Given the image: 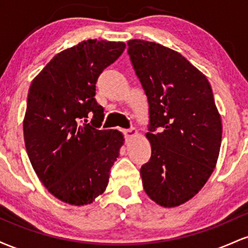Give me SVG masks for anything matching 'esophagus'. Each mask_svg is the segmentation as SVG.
Returning a JSON list of instances; mask_svg holds the SVG:
<instances>
[{
	"label": "esophagus",
	"mask_w": 248,
	"mask_h": 248,
	"mask_svg": "<svg viewBox=\"0 0 248 248\" xmlns=\"http://www.w3.org/2000/svg\"><path fill=\"white\" fill-rule=\"evenodd\" d=\"M124 136H126V139H130L133 138V136L138 135V130H136L135 128H130V129L124 130Z\"/></svg>",
	"instance_id": "obj_1"
}]
</instances>
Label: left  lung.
<instances>
[{"label":"left lung","mask_w":248,"mask_h":248,"mask_svg":"<svg viewBox=\"0 0 248 248\" xmlns=\"http://www.w3.org/2000/svg\"><path fill=\"white\" fill-rule=\"evenodd\" d=\"M127 45L149 104L143 189L158 205L178 206L197 195L217 164L223 127L211 85L177 51L141 39Z\"/></svg>","instance_id":"1"}]
</instances>
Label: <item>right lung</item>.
Instances as JSON below:
<instances>
[{
    "label": "right lung",
    "mask_w": 248,
    "mask_h": 248,
    "mask_svg": "<svg viewBox=\"0 0 248 248\" xmlns=\"http://www.w3.org/2000/svg\"><path fill=\"white\" fill-rule=\"evenodd\" d=\"M124 47L122 42L87 39L56 55L31 82L25 148L42 183L64 203L87 205L107 187L124 139L116 129H99L105 114L95 84Z\"/></svg>",
    "instance_id": "add662e5"
}]
</instances>
